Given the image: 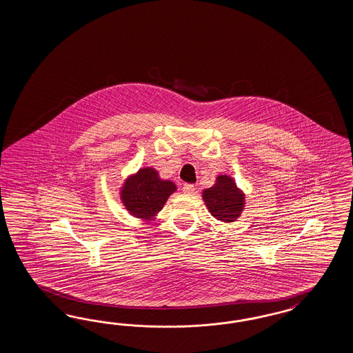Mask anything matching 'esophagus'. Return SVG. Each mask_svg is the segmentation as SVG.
Returning a JSON list of instances; mask_svg holds the SVG:
<instances>
[{
	"mask_svg": "<svg viewBox=\"0 0 353 353\" xmlns=\"http://www.w3.org/2000/svg\"><path fill=\"white\" fill-rule=\"evenodd\" d=\"M182 190L185 194H189V195H192L195 192V188H194V185H190V183H185L183 186H182Z\"/></svg>",
	"mask_w": 353,
	"mask_h": 353,
	"instance_id": "1",
	"label": "esophagus"
}]
</instances>
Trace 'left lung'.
Instances as JSON below:
<instances>
[{"instance_id": "left-lung-1", "label": "left lung", "mask_w": 353, "mask_h": 353, "mask_svg": "<svg viewBox=\"0 0 353 353\" xmlns=\"http://www.w3.org/2000/svg\"><path fill=\"white\" fill-rule=\"evenodd\" d=\"M202 199L211 216L225 224L236 221L246 207V194L229 174H219L202 192Z\"/></svg>"}]
</instances>
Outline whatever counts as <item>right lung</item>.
Returning <instances> with one entry per match:
<instances>
[{"label":"right lung","instance_id":"obj_1","mask_svg":"<svg viewBox=\"0 0 353 353\" xmlns=\"http://www.w3.org/2000/svg\"><path fill=\"white\" fill-rule=\"evenodd\" d=\"M174 192H177L174 182L161 179L159 172L152 167H143L124 180L119 196L129 214L143 221H152Z\"/></svg>","mask_w":353,"mask_h":353}]
</instances>
